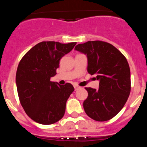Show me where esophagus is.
Masks as SVG:
<instances>
[{
	"label": "esophagus",
	"instance_id": "obj_1",
	"mask_svg": "<svg viewBox=\"0 0 147 147\" xmlns=\"http://www.w3.org/2000/svg\"><path fill=\"white\" fill-rule=\"evenodd\" d=\"M74 89H75V90H78V89H80V88H81V87L78 86V85H74Z\"/></svg>",
	"mask_w": 147,
	"mask_h": 147
}]
</instances>
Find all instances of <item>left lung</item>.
<instances>
[{
  "label": "left lung",
  "mask_w": 147,
  "mask_h": 147,
  "mask_svg": "<svg viewBox=\"0 0 147 147\" xmlns=\"http://www.w3.org/2000/svg\"><path fill=\"white\" fill-rule=\"evenodd\" d=\"M75 50L87 55L88 72L96 75L98 90L85 88L88 96L83 107L97 121L113 119L121 111L130 93V69L127 59L115 46L103 41L78 44Z\"/></svg>",
  "instance_id": "obj_1"
}]
</instances>
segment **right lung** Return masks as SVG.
Masks as SVG:
<instances>
[{
	"label": "right lung",
	"instance_id": "right-lung-1",
	"mask_svg": "<svg viewBox=\"0 0 147 147\" xmlns=\"http://www.w3.org/2000/svg\"><path fill=\"white\" fill-rule=\"evenodd\" d=\"M76 42H39L23 56L16 73L18 96L26 113L41 124H52L65 112L66 102L74 88L70 83L59 85L50 81L57 74L61 58Z\"/></svg>",
	"mask_w": 147,
	"mask_h": 147
}]
</instances>
